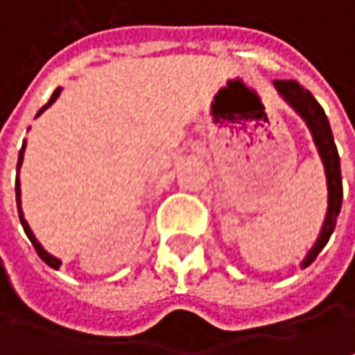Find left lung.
Masks as SVG:
<instances>
[{"label":"left lung","mask_w":355,"mask_h":355,"mask_svg":"<svg viewBox=\"0 0 355 355\" xmlns=\"http://www.w3.org/2000/svg\"><path fill=\"white\" fill-rule=\"evenodd\" d=\"M275 88L307 122V126L313 135V140H315V146L320 150L323 166H325V177H327V215H325V223H323L322 233L318 237V243L313 245V249L307 253V257L303 261V267H307L315 261L320 251L325 247V243L331 237V233L336 229V220L340 215V209H342L344 189H342L340 155H338V148L334 142L329 120L320 106V102L311 96V92L305 90L295 80H275Z\"/></svg>","instance_id":"8db88e82"}]
</instances>
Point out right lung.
<instances>
[{"label":"right lung","mask_w":355,"mask_h":355,"mask_svg":"<svg viewBox=\"0 0 355 355\" xmlns=\"http://www.w3.org/2000/svg\"><path fill=\"white\" fill-rule=\"evenodd\" d=\"M60 96V88L55 90L52 94V98H50V102L46 104V106H42L40 108V112L37 114H42L50 104H52L53 100ZM24 150H26V142H24V146H21V150H19V158H17V171H19V164H21V160H24ZM15 200H17V213H19V220H21V227H24V231H26V235H28V239L32 241V245H33V249H35V253L40 255V259L44 261V263H48L52 269H60V265H62V261L60 259H55V257H52L50 253H46L44 249H42V245L37 243V239L33 237V233L30 231V227H28V223H26V219H24V215H21V209H19V180H15Z\"/></svg>","instance_id":"right-lung-1"}]
</instances>
